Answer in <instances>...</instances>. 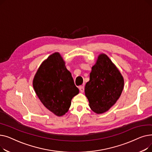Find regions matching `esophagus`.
Instances as JSON below:
<instances>
[{
	"instance_id": "1",
	"label": "esophagus",
	"mask_w": 152,
	"mask_h": 152,
	"mask_svg": "<svg viewBox=\"0 0 152 152\" xmlns=\"http://www.w3.org/2000/svg\"><path fill=\"white\" fill-rule=\"evenodd\" d=\"M79 90H80L81 92H84V86H81L79 87Z\"/></svg>"
}]
</instances>
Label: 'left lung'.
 I'll return each instance as SVG.
<instances>
[{
	"mask_svg": "<svg viewBox=\"0 0 152 152\" xmlns=\"http://www.w3.org/2000/svg\"><path fill=\"white\" fill-rule=\"evenodd\" d=\"M124 79L120 72L105 54H100L92 68L85 94L91 110L97 113L108 111L120 97Z\"/></svg>",
	"mask_w": 152,
	"mask_h": 152,
	"instance_id": "1",
	"label": "left lung"
}]
</instances>
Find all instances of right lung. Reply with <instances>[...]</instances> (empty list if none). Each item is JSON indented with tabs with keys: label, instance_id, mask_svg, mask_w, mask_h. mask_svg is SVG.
Returning <instances> with one entry per match:
<instances>
[{
	"label": "right lung",
	"instance_id": "obj_1",
	"mask_svg": "<svg viewBox=\"0 0 152 152\" xmlns=\"http://www.w3.org/2000/svg\"><path fill=\"white\" fill-rule=\"evenodd\" d=\"M33 87L43 105L55 115H65L71 99L79 93L70 72L59 53L50 55L39 68Z\"/></svg>",
	"mask_w": 152,
	"mask_h": 152
}]
</instances>
